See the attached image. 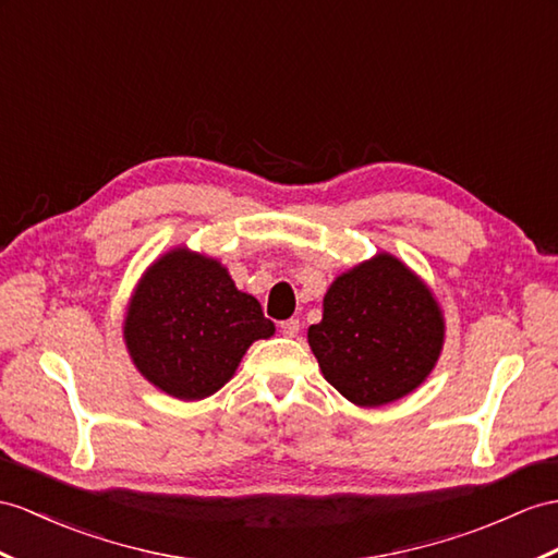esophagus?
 I'll list each match as a JSON object with an SVG mask.
<instances>
[{"instance_id": "1", "label": "esophagus", "mask_w": 558, "mask_h": 558, "mask_svg": "<svg viewBox=\"0 0 558 558\" xmlns=\"http://www.w3.org/2000/svg\"><path fill=\"white\" fill-rule=\"evenodd\" d=\"M279 331H281L283 336H287V338H295L298 331H301V322H298V319L281 322V324H279Z\"/></svg>"}]
</instances>
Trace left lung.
Masks as SVG:
<instances>
[{
    "instance_id": "obj_1",
    "label": "left lung",
    "mask_w": 558,
    "mask_h": 558,
    "mask_svg": "<svg viewBox=\"0 0 558 558\" xmlns=\"http://www.w3.org/2000/svg\"><path fill=\"white\" fill-rule=\"evenodd\" d=\"M445 319L436 298L390 253L348 269L307 329L319 369L343 398L381 407L410 396L436 366Z\"/></svg>"
}]
</instances>
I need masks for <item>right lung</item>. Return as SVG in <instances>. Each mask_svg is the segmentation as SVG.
I'll return each instance as SVG.
<instances>
[{"label": "right lung", "instance_id": "right-lung-1", "mask_svg": "<svg viewBox=\"0 0 558 558\" xmlns=\"http://www.w3.org/2000/svg\"><path fill=\"white\" fill-rule=\"evenodd\" d=\"M122 333L146 381L177 400H203L234 376L253 341L275 333V324L220 263L182 246L146 269Z\"/></svg>", "mask_w": 558, "mask_h": 558}]
</instances>
